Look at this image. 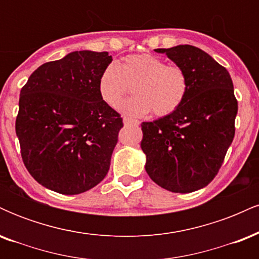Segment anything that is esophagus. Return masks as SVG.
Returning <instances> with one entry per match:
<instances>
[{
	"label": "esophagus",
	"mask_w": 259,
	"mask_h": 259,
	"mask_svg": "<svg viewBox=\"0 0 259 259\" xmlns=\"http://www.w3.org/2000/svg\"><path fill=\"white\" fill-rule=\"evenodd\" d=\"M123 121H124V124H125V125H133V124H135V125H136V124H139L138 120L132 119V118H129V117H124Z\"/></svg>",
	"instance_id": "obj_1"
}]
</instances>
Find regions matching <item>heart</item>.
<instances>
[{"mask_svg": "<svg viewBox=\"0 0 259 259\" xmlns=\"http://www.w3.org/2000/svg\"><path fill=\"white\" fill-rule=\"evenodd\" d=\"M135 96L121 106L132 117H144L153 112L156 117H167L180 108L189 92L185 70L150 53L129 55L119 65L108 64L101 73L99 92L101 99L112 108L132 92Z\"/></svg>", "mask_w": 259, "mask_h": 259, "instance_id": "1", "label": "heart"}]
</instances>
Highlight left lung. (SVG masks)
I'll list each match as a JSON object with an SVG mask.
<instances>
[{"label": "left lung", "mask_w": 259, "mask_h": 259, "mask_svg": "<svg viewBox=\"0 0 259 259\" xmlns=\"http://www.w3.org/2000/svg\"><path fill=\"white\" fill-rule=\"evenodd\" d=\"M189 79L183 105L167 117L141 124L147 174L171 192L189 194L215 178L235 135L237 101L223 65L191 45L157 49Z\"/></svg>", "instance_id": "1"}]
</instances>
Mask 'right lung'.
Instances as JSON below:
<instances>
[{"instance_id":"1","label":"right lung","mask_w":259,"mask_h":259,"mask_svg":"<svg viewBox=\"0 0 259 259\" xmlns=\"http://www.w3.org/2000/svg\"><path fill=\"white\" fill-rule=\"evenodd\" d=\"M111 62L108 52H72L40 65L20 90L16 133L23 162L52 191L82 194L108 173L123 127L99 92Z\"/></svg>"}]
</instances>
